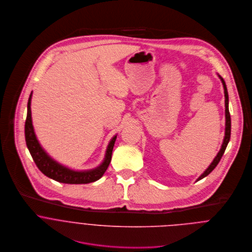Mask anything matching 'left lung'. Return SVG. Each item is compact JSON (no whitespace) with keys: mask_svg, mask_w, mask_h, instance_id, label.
<instances>
[{"mask_svg":"<svg viewBox=\"0 0 252 252\" xmlns=\"http://www.w3.org/2000/svg\"><path fill=\"white\" fill-rule=\"evenodd\" d=\"M222 83H223V87H224V93H225V112H226V131H225V138H224V142H223V145H222V148L220 150V152L218 153L217 157L214 158L213 162L209 165V167L207 168L204 173L197 179V181L201 180L202 178L206 177L208 174H210L213 169L217 166V164L219 163V161L221 160L224 153H225V150L228 146V143L230 141V138H231V116H230V111H229V95H228V91H227V87H226V83L224 81V79L219 75Z\"/></svg>","mask_w":252,"mask_h":252,"instance_id":"obj_1","label":"left lung"}]
</instances>
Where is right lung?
<instances>
[{"label":"right lung","instance_id":"add662e5","mask_svg":"<svg viewBox=\"0 0 252 252\" xmlns=\"http://www.w3.org/2000/svg\"><path fill=\"white\" fill-rule=\"evenodd\" d=\"M31 95H32V93L29 96L28 103H27V117L25 120V141H26L27 148L31 154V157L34 162L36 163L37 167L39 168V170L43 174H45L47 177L64 184H89L101 178L110 163L112 150L114 147L116 136L113 137V139L110 141L106 151L104 161L99 167L95 168L94 170H90V171L77 172V171H73L68 168H65L64 166H62L58 162L54 161L43 151V149L41 148V146L39 145L36 139L33 125H32V119H31V107H30Z\"/></svg>","mask_w":252,"mask_h":252}]
</instances>
